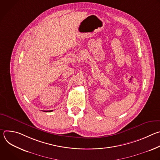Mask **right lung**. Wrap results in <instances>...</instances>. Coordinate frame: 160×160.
<instances>
[{"instance_id": "obj_1", "label": "right lung", "mask_w": 160, "mask_h": 160, "mask_svg": "<svg viewBox=\"0 0 160 160\" xmlns=\"http://www.w3.org/2000/svg\"><path fill=\"white\" fill-rule=\"evenodd\" d=\"M46 111V112H52V110H50V111Z\"/></svg>"}]
</instances>
